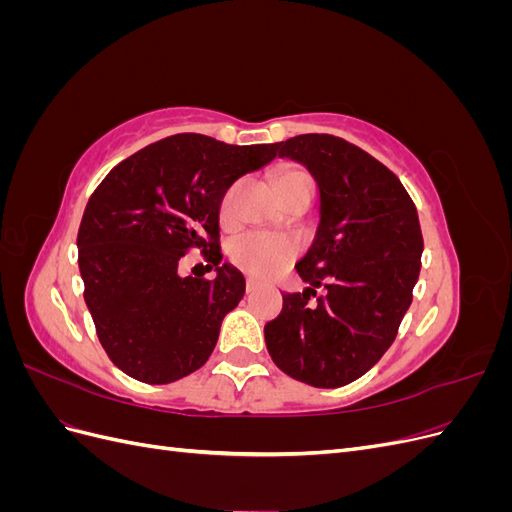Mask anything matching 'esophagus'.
<instances>
[{
    "instance_id": "34e87169",
    "label": "esophagus",
    "mask_w": 512,
    "mask_h": 512,
    "mask_svg": "<svg viewBox=\"0 0 512 512\" xmlns=\"http://www.w3.org/2000/svg\"><path fill=\"white\" fill-rule=\"evenodd\" d=\"M256 288H258V284H256L254 280H250V277H247V282H245V290H247V294L256 292Z\"/></svg>"
}]
</instances>
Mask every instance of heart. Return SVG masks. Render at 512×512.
I'll return each instance as SVG.
<instances>
[{
	"mask_svg": "<svg viewBox=\"0 0 512 512\" xmlns=\"http://www.w3.org/2000/svg\"><path fill=\"white\" fill-rule=\"evenodd\" d=\"M297 183H314L309 177L307 170L299 166H286L277 173L275 185L277 190L284 192ZM239 185H230L224 192L222 203H220V215L222 220H232V213H235V200H237ZM297 256V245L286 237L267 235V232H247V235L232 241L230 245V258L235 265L252 273L256 277H269L273 273L286 267L288 262Z\"/></svg>",
	"mask_w": 512,
	"mask_h": 512,
	"instance_id": "obj_1",
	"label": "heart"
}]
</instances>
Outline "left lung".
<instances>
[{
    "label": "left lung",
    "mask_w": 512,
    "mask_h": 512,
    "mask_svg": "<svg viewBox=\"0 0 512 512\" xmlns=\"http://www.w3.org/2000/svg\"><path fill=\"white\" fill-rule=\"evenodd\" d=\"M277 149L314 175L320 224L297 262L307 288L284 294L265 342L290 378L337 389L361 378L395 342L421 271V224L397 175L344 138L299 134Z\"/></svg>",
    "instance_id": "obj_1"
}]
</instances>
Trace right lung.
I'll return each instance as SVG.
<instances>
[{"mask_svg": "<svg viewBox=\"0 0 512 512\" xmlns=\"http://www.w3.org/2000/svg\"><path fill=\"white\" fill-rule=\"evenodd\" d=\"M277 156L273 145H226L175 134L119 162L85 207L79 269L104 352L147 384L190 376L211 356L224 316L239 305L243 275L222 265L220 203L241 175ZM198 246L216 280L181 278Z\"/></svg>", "mask_w": 512, "mask_h": 512, "instance_id": "obj_1", "label": "right lung"}]
</instances>
